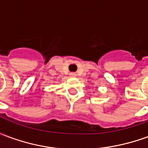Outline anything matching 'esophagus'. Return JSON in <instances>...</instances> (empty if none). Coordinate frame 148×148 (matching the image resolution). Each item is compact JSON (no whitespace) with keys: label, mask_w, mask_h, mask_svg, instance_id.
I'll return each instance as SVG.
<instances>
[{"label":"esophagus","mask_w":148,"mask_h":148,"mask_svg":"<svg viewBox=\"0 0 148 148\" xmlns=\"http://www.w3.org/2000/svg\"><path fill=\"white\" fill-rule=\"evenodd\" d=\"M71 77H75V76H76V74H74V73H71Z\"/></svg>","instance_id":"1"}]
</instances>
